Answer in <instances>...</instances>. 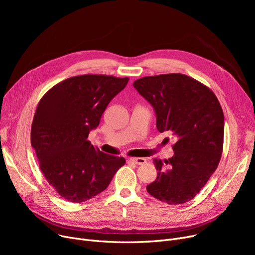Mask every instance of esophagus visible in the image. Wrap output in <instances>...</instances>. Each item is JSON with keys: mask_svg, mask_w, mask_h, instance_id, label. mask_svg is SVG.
Instances as JSON below:
<instances>
[{"mask_svg": "<svg viewBox=\"0 0 255 255\" xmlns=\"http://www.w3.org/2000/svg\"><path fill=\"white\" fill-rule=\"evenodd\" d=\"M130 161L137 164V165H141V164H144L146 162V160L144 158L137 157V158H130Z\"/></svg>", "mask_w": 255, "mask_h": 255, "instance_id": "obj_1", "label": "esophagus"}]
</instances>
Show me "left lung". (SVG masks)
<instances>
[{
	"instance_id": "obj_1",
	"label": "left lung",
	"mask_w": 255,
	"mask_h": 255,
	"mask_svg": "<svg viewBox=\"0 0 255 255\" xmlns=\"http://www.w3.org/2000/svg\"><path fill=\"white\" fill-rule=\"evenodd\" d=\"M133 87L153 105L158 131L168 132L176 140L171 158L153 159L157 178L146 191L168 205L189 202L220 162L224 137L221 105L211 89L181 73L144 76Z\"/></svg>"
}]
</instances>
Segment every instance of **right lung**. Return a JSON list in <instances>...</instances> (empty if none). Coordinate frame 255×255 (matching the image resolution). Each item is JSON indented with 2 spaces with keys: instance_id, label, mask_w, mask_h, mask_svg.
I'll return each mask as SVG.
<instances>
[{
  "instance_id": "obj_1",
  "label": "right lung",
  "mask_w": 255,
  "mask_h": 255,
  "mask_svg": "<svg viewBox=\"0 0 255 255\" xmlns=\"http://www.w3.org/2000/svg\"><path fill=\"white\" fill-rule=\"evenodd\" d=\"M128 80L102 74L73 76L53 86L37 105L31 144L48 184L70 203L86 202L105 190L126 162L87 138Z\"/></svg>"
}]
</instances>
